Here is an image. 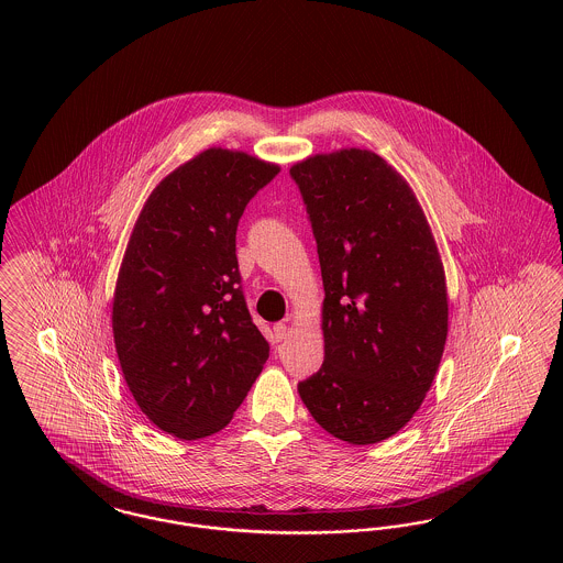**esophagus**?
<instances>
[{
	"label": "esophagus",
	"instance_id": "obj_1",
	"mask_svg": "<svg viewBox=\"0 0 563 563\" xmlns=\"http://www.w3.org/2000/svg\"><path fill=\"white\" fill-rule=\"evenodd\" d=\"M287 335H289V327L285 322H276L274 324V342L287 340Z\"/></svg>",
	"mask_w": 563,
	"mask_h": 563
}]
</instances>
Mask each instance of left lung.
Masks as SVG:
<instances>
[{
	"instance_id": "8db88e82",
	"label": "left lung",
	"mask_w": 563,
	"mask_h": 563,
	"mask_svg": "<svg viewBox=\"0 0 563 563\" xmlns=\"http://www.w3.org/2000/svg\"><path fill=\"white\" fill-rule=\"evenodd\" d=\"M321 262L324 361L297 384L333 437L369 445L424 401L448 338L445 274L411 188L367 150L289 170Z\"/></svg>"
}]
</instances>
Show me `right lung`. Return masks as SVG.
<instances>
[{
  "label": "right lung",
  "instance_id": "right-lung-1",
  "mask_svg": "<svg viewBox=\"0 0 563 563\" xmlns=\"http://www.w3.org/2000/svg\"><path fill=\"white\" fill-rule=\"evenodd\" d=\"M278 170L211 147L161 181L136 219L113 295V340L134 401L179 439L228 427L268 361L242 291L236 230Z\"/></svg>",
  "mask_w": 563,
  "mask_h": 563
}]
</instances>
